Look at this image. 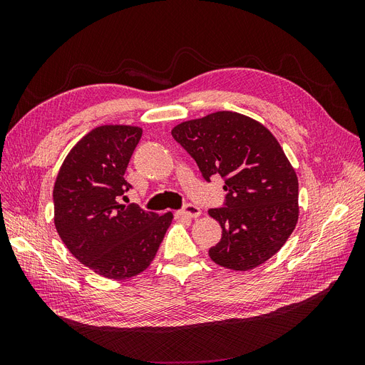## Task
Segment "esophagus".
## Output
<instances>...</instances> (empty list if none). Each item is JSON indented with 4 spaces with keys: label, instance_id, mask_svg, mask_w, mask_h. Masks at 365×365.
I'll list each match as a JSON object with an SVG mask.
<instances>
[{
    "label": "esophagus",
    "instance_id": "34e87169",
    "mask_svg": "<svg viewBox=\"0 0 365 365\" xmlns=\"http://www.w3.org/2000/svg\"><path fill=\"white\" fill-rule=\"evenodd\" d=\"M200 215H201V208L195 204H185L184 208L176 212V217H181V219H185V217L196 219V217H200Z\"/></svg>",
    "mask_w": 365,
    "mask_h": 365
}]
</instances>
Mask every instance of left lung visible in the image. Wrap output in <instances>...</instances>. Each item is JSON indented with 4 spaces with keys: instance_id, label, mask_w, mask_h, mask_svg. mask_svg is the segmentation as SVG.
<instances>
[{
    "instance_id": "obj_1",
    "label": "left lung",
    "mask_w": 365,
    "mask_h": 365,
    "mask_svg": "<svg viewBox=\"0 0 365 365\" xmlns=\"http://www.w3.org/2000/svg\"><path fill=\"white\" fill-rule=\"evenodd\" d=\"M172 135L207 182L213 175L225 182L224 205L208 210L222 228L208 250L212 260L248 271L272 257L298 220V180L279 141L259 121L231 111L184 121Z\"/></svg>"
}]
</instances>
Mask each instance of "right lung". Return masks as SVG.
I'll list each match as a JSON object with an SVG mask.
<instances>
[{
    "label": "right lung",
    "instance_id": "1",
    "mask_svg": "<svg viewBox=\"0 0 365 365\" xmlns=\"http://www.w3.org/2000/svg\"><path fill=\"white\" fill-rule=\"evenodd\" d=\"M141 129L105 125L93 129L63 160L53 190L54 225L73 256L108 279L145 271L172 224L137 204H121L132 185L125 180Z\"/></svg>",
    "mask_w": 365,
    "mask_h": 365
}]
</instances>
